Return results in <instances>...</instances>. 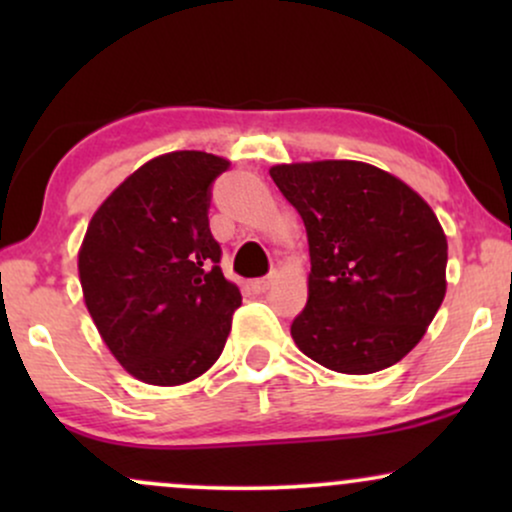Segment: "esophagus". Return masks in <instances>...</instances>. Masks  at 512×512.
I'll return each instance as SVG.
<instances>
[{
  "mask_svg": "<svg viewBox=\"0 0 512 512\" xmlns=\"http://www.w3.org/2000/svg\"><path fill=\"white\" fill-rule=\"evenodd\" d=\"M269 286H272V281L269 279H255V281H250V289L255 291V293H264L269 289Z\"/></svg>",
  "mask_w": 512,
  "mask_h": 512,
  "instance_id": "34e87169",
  "label": "esophagus"
}]
</instances>
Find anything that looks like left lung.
Wrapping results in <instances>:
<instances>
[{"mask_svg": "<svg viewBox=\"0 0 512 512\" xmlns=\"http://www.w3.org/2000/svg\"><path fill=\"white\" fill-rule=\"evenodd\" d=\"M269 175L308 233V303L293 342L337 373L395 366L445 298L448 240L433 209L368 163H291Z\"/></svg>", "mask_w": 512, "mask_h": 512, "instance_id": "left-lung-1", "label": "left lung"}]
</instances>
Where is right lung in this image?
Returning a JSON list of instances; mask_svg holds the SVG:
<instances>
[{"label":"right lung","mask_w":512,"mask_h":512,"mask_svg":"<svg viewBox=\"0 0 512 512\" xmlns=\"http://www.w3.org/2000/svg\"><path fill=\"white\" fill-rule=\"evenodd\" d=\"M226 158L173 151L134 170L93 214L79 252L84 301L134 378L182 385L214 366L240 305L211 236Z\"/></svg>","instance_id":"obj_1"}]
</instances>
